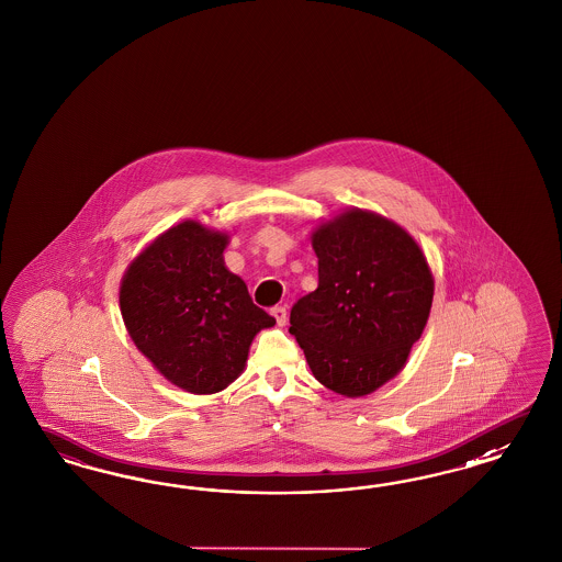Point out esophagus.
<instances>
[{
  "label": "esophagus",
  "mask_w": 562,
  "mask_h": 562,
  "mask_svg": "<svg viewBox=\"0 0 562 562\" xmlns=\"http://www.w3.org/2000/svg\"><path fill=\"white\" fill-rule=\"evenodd\" d=\"M272 315L276 317V324L280 327L286 325V306H273Z\"/></svg>",
  "instance_id": "1"
}]
</instances>
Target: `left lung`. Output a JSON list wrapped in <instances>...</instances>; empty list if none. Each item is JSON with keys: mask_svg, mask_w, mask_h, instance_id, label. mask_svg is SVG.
<instances>
[{"mask_svg": "<svg viewBox=\"0 0 562 562\" xmlns=\"http://www.w3.org/2000/svg\"><path fill=\"white\" fill-rule=\"evenodd\" d=\"M319 284L290 311L289 331L315 379L362 397L406 367L425 331L435 278L404 226L348 207L311 235Z\"/></svg>", "mask_w": 562, "mask_h": 562, "instance_id": "obj_1", "label": "left lung"}]
</instances>
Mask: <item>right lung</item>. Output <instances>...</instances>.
<instances>
[{
  "label": "right lung",
  "instance_id": "1",
  "mask_svg": "<svg viewBox=\"0 0 562 562\" xmlns=\"http://www.w3.org/2000/svg\"><path fill=\"white\" fill-rule=\"evenodd\" d=\"M228 240L200 221L179 222L121 278L130 338L167 381L195 395L226 390L243 373L254 338L276 324L224 266Z\"/></svg>",
  "mask_w": 562,
  "mask_h": 562
}]
</instances>
